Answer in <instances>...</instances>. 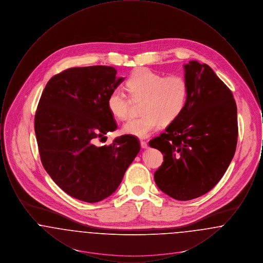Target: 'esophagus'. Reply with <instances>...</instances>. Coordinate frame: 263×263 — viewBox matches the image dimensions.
I'll list each match as a JSON object with an SVG mask.
<instances>
[{
  "mask_svg": "<svg viewBox=\"0 0 263 263\" xmlns=\"http://www.w3.org/2000/svg\"><path fill=\"white\" fill-rule=\"evenodd\" d=\"M140 145H141V147H142L143 149H147V148H148V144H147V142H145V141H141V142H140Z\"/></svg>",
  "mask_w": 263,
  "mask_h": 263,
  "instance_id": "34e87169",
  "label": "esophagus"
}]
</instances>
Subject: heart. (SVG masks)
<instances>
[{
    "label": "heart",
    "mask_w": 263,
    "mask_h": 263,
    "mask_svg": "<svg viewBox=\"0 0 263 263\" xmlns=\"http://www.w3.org/2000/svg\"><path fill=\"white\" fill-rule=\"evenodd\" d=\"M134 99L145 98L140 117L130 118L123 125V132L134 137H149L164 123H171L182 113L188 98V85L181 76H164L149 68H140L126 82ZM131 100L124 88H113L107 98L109 111L118 119L129 114Z\"/></svg>",
    "instance_id": "1"
}]
</instances>
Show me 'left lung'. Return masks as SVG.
I'll return each instance as SVG.
<instances>
[{
    "label": "left lung",
    "instance_id": "1",
    "mask_svg": "<svg viewBox=\"0 0 263 263\" xmlns=\"http://www.w3.org/2000/svg\"><path fill=\"white\" fill-rule=\"evenodd\" d=\"M188 98L184 110L149 142L163 155L155 182L176 200L210 191L232 162L238 141L237 105L212 69L197 61L183 66Z\"/></svg>",
    "mask_w": 263,
    "mask_h": 263
}]
</instances>
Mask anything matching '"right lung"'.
Returning <instances> with one entry per match:
<instances>
[{
	"label": "right lung",
	"instance_id": "obj_1",
	"mask_svg": "<svg viewBox=\"0 0 263 263\" xmlns=\"http://www.w3.org/2000/svg\"><path fill=\"white\" fill-rule=\"evenodd\" d=\"M110 66L71 68L52 77L34 118L41 163L70 196L95 203L110 196L140 152L138 139L115 138L109 146L97 139L116 130L107 98L124 78Z\"/></svg>",
	"mask_w": 263,
	"mask_h": 263
}]
</instances>
